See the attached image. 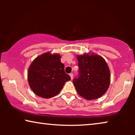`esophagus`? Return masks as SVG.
<instances>
[{
  "label": "esophagus",
  "instance_id": "esophagus-1",
  "mask_svg": "<svg viewBox=\"0 0 135 135\" xmlns=\"http://www.w3.org/2000/svg\"><path fill=\"white\" fill-rule=\"evenodd\" d=\"M69 75H70V77H71V79H73V73H70Z\"/></svg>",
  "mask_w": 135,
  "mask_h": 135
}]
</instances>
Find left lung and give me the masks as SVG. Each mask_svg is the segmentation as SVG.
Returning <instances> with one entry per match:
<instances>
[{"mask_svg": "<svg viewBox=\"0 0 135 135\" xmlns=\"http://www.w3.org/2000/svg\"><path fill=\"white\" fill-rule=\"evenodd\" d=\"M78 77L73 79L77 93L88 100L101 97L110 84V71L102 57L92 54L77 56Z\"/></svg>", "mask_w": 135, "mask_h": 135, "instance_id": "1", "label": "left lung"}]
</instances>
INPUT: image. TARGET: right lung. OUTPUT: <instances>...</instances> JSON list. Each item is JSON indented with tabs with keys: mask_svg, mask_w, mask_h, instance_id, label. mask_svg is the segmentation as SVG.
Listing matches in <instances>:
<instances>
[{
	"mask_svg": "<svg viewBox=\"0 0 135 135\" xmlns=\"http://www.w3.org/2000/svg\"><path fill=\"white\" fill-rule=\"evenodd\" d=\"M29 86L36 95L50 98L60 93L71 77L64 71L58 54L50 52L40 55L31 64L27 73Z\"/></svg>",
	"mask_w": 135,
	"mask_h": 135,
	"instance_id": "add662e5",
	"label": "right lung"
}]
</instances>
